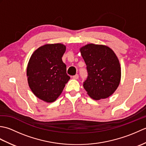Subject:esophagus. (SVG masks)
<instances>
[{
	"mask_svg": "<svg viewBox=\"0 0 146 146\" xmlns=\"http://www.w3.org/2000/svg\"><path fill=\"white\" fill-rule=\"evenodd\" d=\"M78 78H79V76H78V75H74V76H73V79H75V80H77V79H78Z\"/></svg>",
	"mask_w": 146,
	"mask_h": 146,
	"instance_id": "34e87169",
	"label": "esophagus"
}]
</instances>
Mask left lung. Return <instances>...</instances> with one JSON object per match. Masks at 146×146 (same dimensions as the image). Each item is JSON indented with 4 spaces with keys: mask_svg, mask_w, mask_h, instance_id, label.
Listing matches in <instances>:
<instances>
[{
    "mask_svg": "<svg viewBox=\"0 0 146 146\" xmlns=\"http://www.w3.org/2000/svg\"><path fill=\"white\" fill-rule=\"evenodd\" d=\"M88 76L83 87L94 100L107 98L116 90L121 78L119 61L111 49L104 45L88 44L80 49Z\"/></svg>",
    "mask_w": 146,
    "mask_h": 146,
    "instance_id": "obj_1",
    "label": "left lung"
}]
</instances>
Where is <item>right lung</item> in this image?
I'll use <instances>...</instances> for the list:
<instances>
[{
    "mask_svg": "<svg viewBox=\"0 0 146 146\" xmlns=\"http://www.w3.org/2000/svg\"><path fill=\"white\" fill-rule=\"evenodd\" d=\"M66 46L60 44H46L33 52L27 68L29 86L41 100L51 103L63 92L70 77L62 56Z\"/></svg>",
    "mask_w": 146,
    "mask_h": 146,
    "instance_id": "1",
    "label": "right lung"
}]
</instances>
